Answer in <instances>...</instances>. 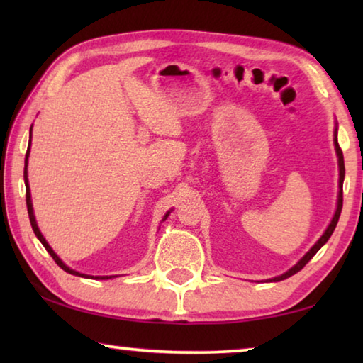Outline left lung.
<instances>
[{
	"label": "left lung",
	"instance_id": "obj_1",
	"mask_svg": "<svg viewBox=\"0 0 363 363\" xmlns=\"http://www.w3.org/2000/svg\"><path fill=\"white\" fill-rule=\"evenodd\" d=\"M335 147H336V153H337V158H340V195H337V208H336V213H335V216H333V219H331V223H330V225H328V229L325 230V233L323 235L320 237V240H318L314 247H312L309 251H307L306 253V256L303 257V259H301L296 266L294 267H291L290 270H288V272H285V274H281V275H279V277H275V279H272L270 281H280V280H285V279H288V277H291V275H294L296 272H299L301 269H303L307 262H309L312 257H314V255L317 253L318 250H320L325 243L328 242V238L331 237V233H333V230H335V227H336V224H337V219H340V214H341V210H342V181H344V158H342V150H341V147H340V144H337V138H336V131H335Z\"/></svg>",
	"mask_w": 363,
	"mask_h": 363
}]
</instances>
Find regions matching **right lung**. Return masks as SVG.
I'll return each instance as SVG.
<instances>
[{
	"instance_id": "add662e5",
	"label": "right lung",
	"mask_w": 363,
	"mask_h": 363,
	"mask_svg": "<svg viewBox=\"0 0 363 363\" xmlns=\"http://www.w3.org/2000/svg\"><path fill=\"white\" fill-rule=\"evenodd\" d=\"M30 136H32V130H30ZM28 152H30V145H28V150H27V153H26V169H23V179H26V199H27V210H28V218H30V224H32V229H33V232H35V235L38 237V240L43 243V247L46 248V251L49 255H51V257L54 261H56V264L57 266L60 267V269H64L65 272H69V274H72V275H79V277H88V275H84V274H79V272H77V270H72L70 267H67L65 264L59 259L57 257V255L54 253L52 251V248L49 247L48 245V242L45 240V237L41 235V232H40V229H38V225H36V220H35V216H33V208H32V200H30V187H28V179H27V158H28ZM168 218V214L167 216H164V219ZM89 279V277H88ZM91 279H99V280H106V279H112V277H107V275H97V277H91Z\"/></svg>"
}]
</instances>
